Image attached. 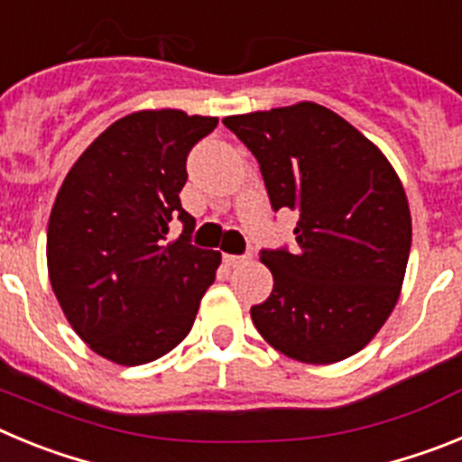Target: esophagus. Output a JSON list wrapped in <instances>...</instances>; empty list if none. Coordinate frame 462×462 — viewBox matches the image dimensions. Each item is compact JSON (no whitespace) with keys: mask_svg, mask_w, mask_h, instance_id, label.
<instances>
[{"mask_svg":"<svg viewBox=\"0 0 462 462\" xmlns=\"http://www.w3.org/2000/svg\"><path fill=\"white\" fill-rule=\"evenodd\" d=\"M250 261V256H236V254H224V263L231 268L240 266V263H247Z\"/></svg>","mask_w":462,"mask_h":462,"instance_id":"esophagus-1","label":"esophagus"}]
</instances>
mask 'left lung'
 I'll list each match as a JSON object with an SVG mask.
<instances>
[{"mask_svg":"<svg viewBox=\"0 0 462 462\" xmlns=\"http://www.w3.org/2000/svg\"><path fill=\"white\" fill-rule=\"evenodd\" d=\"M252 150L273 210L298 212L296 247L263 250L273 293L252 308L284 356L328 365L368 345L398 303L411 217L398 173L373 141L312 101L224 117Z\"/></svg>","mask_w":462,"mask_h":462,"instance_id":"left-lung-1","label":"left lung"}]
</instances>
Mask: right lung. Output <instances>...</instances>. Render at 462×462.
<instances>
[{
  "instance_id": "add662e5",
  "label": "right lung",
  "mask_w": 462,
  "mask_h": 462,
  "mask_svg": "<svg viewBox=\"0 0 462 462\" xmlns=\"http://www.w3.org/2000/svg\"><path fill=\"white\" fill-rule=\"evenodd\" d=\"M217 117L138 110L94 138L57 191L48 275L71 328L117 365H143L191 330L222 254L189 243L187 154ZM183 222L168 243L170 224Z\"/></svg>"
}]
</instances>
